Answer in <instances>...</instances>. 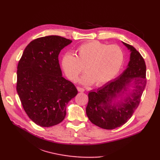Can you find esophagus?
I'll use <instances>...</instances> for the list:
<instances>
[{"instance_id":"esophagus-1","label":"esophagus","mask_w":160,"mask_h":160,"mask_svg":"<svg viewBox=\"0 0 160 160\" xmlns=\"http://www.w3.org/2000/svg\"><path fill=\"white\" fill-rule=\"evenodd\" d=\"M77 89H78V91H79V92H84V89H83V88H82V87H78Z\"/></svg>"}]
</instances>
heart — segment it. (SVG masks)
Segmentation results:
<instances>
[{"label":"heart","mask_w":160,"mask_h":160,"mask_svg":"<svg viewBox=\"0 0 160 160\" xmlns=\"http://www.w3.org/2000/svg\"><path fill=\"white\" fill-rule=\"evenodd\" d=\"M124 58L123 49L118 45L92 40L78 47L76 56L70 53L64 54L61 64L70 80L76 81L84 67L86 73L80 78V82L85 84L94 82L96 86H101L119 73Z\"/></svg>","instance_id":"heart-1"}]
</instances>
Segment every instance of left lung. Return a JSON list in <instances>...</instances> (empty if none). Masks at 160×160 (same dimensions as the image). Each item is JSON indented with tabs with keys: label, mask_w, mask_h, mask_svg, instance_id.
<instances>
[{
	"label": "left lung",
	"mask_w": 160,
	"mask_h": 160,
	"mask_svg": "<svg viewBox=\"0 0 160 160\" xmlns=\"http://www.w3.org/2000/svg\"><path fill=\"white\" fill-rule=\"evenodd\" d=\"M123 44L131 52L127 69L116 79L88 94L87 117L95 125L108 130L121 127L131 118L147 84V67L143 57L135 47ZM130 83L134 84V89L125 102L115 103V98L123 93Z\"/></svg>",
	"instance_id": "1"
}]
</instances>
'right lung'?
Listing matches in <instances>:
<instances>
[{
    "label": "right lung",
    "mask_w": 160,
    "mask_h": 160,
    "mask_svg": "<svg viewBox=\"0 0 160 160\" xmlns=\"http://www.w3.org/2000/svg\"><path fill=\"white\" fill-rule=\"evenodd\" d=\"M72 40L48 36L26 47L17 67L16 90L24 110L42 127L62 122L68 102L76 96L74 84L62 76L58 55Z\"/></svg>",
    "instance_id": "right-lung-1"
}]
</instances>
